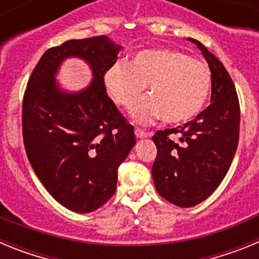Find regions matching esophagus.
Masks as SVG:
<instances>
[{
	"label": "esophagus",
	"mask_w": 259,
	"mask_h": 259,
	"mask_svg": "<svg viewBox=\"0 0 259 259\" xmlns=\"http://www.w3.org/2000/svg\"><path fill=\"white\" fill-rule=\"evenodd\" d=\"M135 135H136L137 139H144V137L150 136L149 132H145L144 130H140V128H136V130H135Z\"/></svg>",
	"instance_id": "obj_1"
}]
</instances>
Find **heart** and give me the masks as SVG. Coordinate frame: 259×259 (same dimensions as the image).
<instances>
[{"instance_id": "1", "label": "heart", "mask_w": 259, "mask_h": 259, "mask_svg": "<svg viewBox=\"0 0 259 259\" xmlns=\"http://www.w3.org/2000/svg\"><path fill=\"white\" fill-rule=\"evenodd\" d=\"M104 87L113 102L130 109L148 85L149 97L137 102L132 118L148 124L163 116L183 123L202 111L211 88L209 66L174 49H144L130 61L115 62L105 71Z\"/></svg>"}]
</instances>
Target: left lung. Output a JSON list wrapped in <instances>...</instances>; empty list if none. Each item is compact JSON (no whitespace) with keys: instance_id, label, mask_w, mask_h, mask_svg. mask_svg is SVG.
<instances>
[{"instance_id":"left-lung-1","label":"left lung","mask_w":259,"mask_h":259,"mask_svg":"<svg viewBox=\"0 0 259 259\" xmlns=\"http://www.w3.org/2000/svg\"><path fill=\"white\" fill-rule=\"evenodd\" d=\"M202 52L211 71V104L193 120L153 136L157 158L152 174L159 196L180 207L206 200L227 174L239 144L240 105L228 71L200 41L188 38ZM180 133L178 142L170 134Z\"/></svg>"}]
</instances>
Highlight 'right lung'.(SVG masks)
Wrapping results in <instances>:
<instances>
[{
    "instance_id": "obj_1",
    "label": "right lung",
    "mask_w": 259,
    "mask_h": 259,
    "mask_svg": "<svg viewBox=\"0 0 259 259\" xmlns=\"http://www.w3.org/2000/svg\"><path fill=\"white\" fill-rule=\"evenodd\" d=\"M122 47L107 36L68 40L48 49L32 71L23 97V141L32 168L48 192L75 212H91L113 197L118 167L136 144L104 87L105 71ZM68 56L87 60L91 85L63 93L55 81Z\"/></svg>"
}]
</instances>
